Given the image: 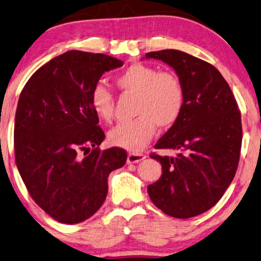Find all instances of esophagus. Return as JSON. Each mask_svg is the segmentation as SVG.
Listing matches in <instances>:
<instances>
[{
    "mask_svg": "<svg viewBox=\"0 0 261 261\" xmlns=\"http://www.w3.org/2000/svg\"><path fill=\"white\" fill-rule=\"evenodd\" d=\"M145 159V155L144 154H138V152H130V154L127 155V163H136V162H140L142 160Z\"/></svg>",
    "mask_w": 261,
    "mask_h": 261,
    "instance_id": "esophagus-1",
    "label": "esophagus"
}]
</instances>
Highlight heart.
<instances>
[{
  "label": "heart",
  "instance_id": "obj_1",
  "mask_svg": "<svg viewBox=\"0 0 261 261\" xmlns=\"http://www.w3.org/2000/svg\"><path fill=\"white\" fill-rule=\"evenodd\" d=\"M123 93L136 95V119L118 124L109 134L111 144L138 151L154 136L156 125L171 127L178 121L185 103L180 79L173 72H159L145 64H133L116 77ZM92 109L100 120L109 123L113 116V96L102 83H96L90 94Z\"/></svg>",
  "mask_w": 261,
  "mask_h": 261
}]
</instances>
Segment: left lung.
<instances>
[{
    "instance_id": "left-lung-1",
    "label": "left lung",
    "mask_w": 261,
    "mask_h": 261,
    "mask_svg": "<svg viewBox=\"0 0 261 261\" xmlns=\"http://www.w3.org/2000/svg\"><path fill=\"white\" fill-rule=\"evenodd\" d=\"M174 69L185 103L178 121L155 144L175 158L151 154L162 175L148 186L152 203L168 216L190 218L211 209L234 179L242 142L241 113L227 81L214 65L179 50L149 52Z\"/></svg>"
}]
</instances>
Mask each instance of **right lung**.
I'll return each instance as SVG.
<instances>
[{
    "instance_id": "1",
    "label": "right lung",
    "mask_w": 261,
    "mask_h": 261,
    "mask_svg": "<svg viewBox=\"0 0 261 261\" xmlns=\"http://www.w3.org/2000/svg\"><path fill=\"white\" fill-rule=\"evenodd\" d=\"M123 62L71 50L40 67L23 87L14 126L15 162L32 199L56 221L75 224L100 209L107 178L126 162L120 148L100 150L105 134L90 94Z\"/></svg>"
}]
</instances>
